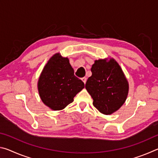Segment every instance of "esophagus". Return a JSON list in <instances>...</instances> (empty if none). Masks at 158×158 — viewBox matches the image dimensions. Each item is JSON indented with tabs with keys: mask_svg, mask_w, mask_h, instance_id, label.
I'll use <instances>...</instances> for the list:
<instances>
[{
	"mask_svg": "<svg viewBox=\"0 0 158 158\" xmlns=\"http://www.w3.org/2000/svg\"><path fill=\"white\" fill-rule=\"evenodd\" d=\"M81 80L83 81V82L84 83V84H85L87 81V78H85V77H83V78H81Z\"/></svg>",
	"mask_w": 158,
	"mask_h": 158,
	"instance_id": "34e87169",
	"label": "esophagus"
}]
</instances>
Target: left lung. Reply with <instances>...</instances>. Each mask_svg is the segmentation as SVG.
Here are the masks:
<instances>
[{"mask_svg": "<svg viewBox=\"0 0 158 158\" xmlns=\"http://www.w3.org/2000/svg\"><path fill=\"white\" fill-rule=\"evenodd\" d=\"M92 75L85 89L93 100V105L102 114L108 115L123 105L128 94V82L116 60H95Z\"/></svg>", "mask_w": 158, "mask_h": 158, "instance_id": "left-lung-1", "label": "left lung"}]
</instances>
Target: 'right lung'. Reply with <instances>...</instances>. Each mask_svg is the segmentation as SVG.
<instances>
[{
  "label": "right lung",
  "mask_w": 158,
  "mask_h": 158,
  "mask_svg": "<svg viewBox=\"0 0 158 158\" xmlns=\"http://www.w3.org/2000/svg\"><path fill=\"white\" fill-rule=\"evenodd\" d=\"M84 88V82L74 76L68 58L62 57L60 53L50 58L38 81L41 100L53 110H61L73 102Z\"/></svg>",
  "instance_id": "1"
}]
</instances>
